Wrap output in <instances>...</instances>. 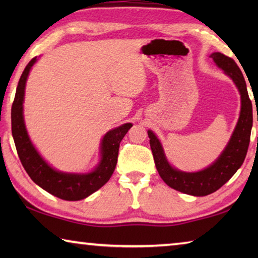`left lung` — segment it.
<instances>
[{"instance_id":"obj_1","label":"left lung","mask_w":258,"mask_h":258,"mask_svg":"<svg viewBox=\"0 0 258 258\" xmlns=\"http://www.w3.org/2000/svg\"><path fill=\"white\" fill-rule=\"evenodd\" d=\"M211 56L217 66L232 78L241 97V110L237 126L228 146L215 163L196 173H186L173 168L166 159L159 140L152 131H148L156 168L163 181L173 189L197 197L213 194L234 175L246 158L252 126V104L248 95L246 82L238 64L230 56L220 52H214Z\"/></svg>"}]
</instances>
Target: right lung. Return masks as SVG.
I'll use <instances>...</instances> for the list:
<instances>
[{
    "label": "right lung",
    "instance_id": "right-lung-1",
    "mask_svg": "<svg viewBox=\"0 0 258 258\" xmlns=\"http://www.w3.org/2000/svg\"><path fill=\"white\" fill-rule=\"evenodd\" d=\"M36 60L37 56H35L26 66L17 86L16 97L12 103L11 126L17 152H18L19 159L25 171L42 189L55 197L69 200V202L84 199L103 186L111 177L115 171L117 158H118L119 143L125 134L128 132V130L132 127V124L126 123L119 127L109 131L104 135L101 142V160L94 171L86 174H72L55 171L35 149L32 141L29 140L24 121L23 103L26 81H27L30 68L36 62Z\"/></svg>",
    "mask_w": 258,
    "mask_h": 258
}]
</instances>
